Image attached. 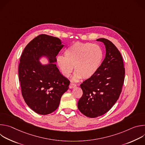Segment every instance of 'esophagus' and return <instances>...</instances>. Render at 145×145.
Wrapping results in <instances>:
<instances>
[{
  "label": "esophagus",
  "mask_w": 145,
  "mask_h": 145,
  "mask_svg": "<svg viewBox=\"0 0 145 145\" xmlns=\"http://www.w3.org/2000/svg\"><path fill=\"white\" fill-rule=\"evenodd\" d=\"M76 87V84H73V83H71L70 84V85H69V88H71V89H72V88H75Z\"/></svg>",
  "instance_id": "34e87169"
}]
</instances>
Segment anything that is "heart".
Wrapping results in <instances>:
<instances>
[{
  "label": "heart",
  "mask_w": 145,
  "mask_h": 145,
  "mask_svg": "<svg viewBox=\"0 0 145 145\" xmlns=\"http://www.w3.org/2000/svg\"><path fill=\"white\" fill-rule=\"evenodd\" d=\"M103 58L101 48L96 44L76 42L59 56L56 63L62 74L69 77L74 67V80L91 78L99 69Z\"/></svg>",
  "instance_id": "obj_1"
}]
</instances>
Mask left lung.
<instances>
[{
	"label": "left lung",
	"instance_id": "8db88e82",
	"mask_svg": "<svg viewBox=\"0 0 145 145\" xmlns=\"http://www.w3.org/2000/svg\"><path fill=\"white\" fill-rule=\"evenodd\" d=\"M106 47V57L93 77L80 85L83 94L78 100L79 111L89 118L107 112L115 105L121 92L125 80L121 55L109 40L99 38Z\"/></svg>",
	"mask_w": 145,
	"mask_h": 145
}]
</instances>
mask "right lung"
Masks as SVG:
<instances>
[{
  "label": "right lung",
  "instance_id": "add662e5",
  "mask_svg": "<svg viewBox=\"0 0 145 145\" xmlns=\"http://www.w3.org/2000/svg\"><path fill=\"white\" fill-rule=\"evenodd\" d=\"M56 37L41 34L27 45L18 68L22 95L27 105L40 115H48L58 107L61 97L70 81L56 67V56L64 47ZM46 57L48 63L40 60Z\"/></svg>",
  "mask_w": 145,
  "mask_h": 145
}]
</instances>
